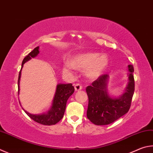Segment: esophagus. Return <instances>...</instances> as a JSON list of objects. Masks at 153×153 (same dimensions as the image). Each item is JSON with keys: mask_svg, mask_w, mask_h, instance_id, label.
I'll use <instances>...</instances> for the list:
<instances>
[{"mask_svg": "<svg viewBox=\"0 0 153 153\" xmlns=\"http://www.w3.org/2000/svg\"><path fill=\"white\" fill-rule=\"evenodd\" d=\"M74 88H75V90H76V91H79V90H80L82 88V84L77 83V84H76L74 85Z\"/></svg>", "mask_w": 153, "mask_h": 153, "instance_id": "obj_1", "label": "esophagus"}]
</instances>
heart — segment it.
I'll return each instance as SVG.
<instances>
[{
    "instance_id": "b5f03b06",
    "label": "heart",
    "mask_w": 153,
    "mask_h": 153,
    "mask_svg": "<svg viewBox=\"0 0 153 153\" xmlns=\"http://www.w3.org/2000/svg\"><path fill=\"white\" fill-rule=\"evenodd\" d=\"M108 59L105 55H99L97 53H86L77 55L70 62L72 67L78 69L88 68L86 74L89 77H98L107 67ZM71 65H68L63 69L65 72L71 70Z\"/></svg>"
}]
</instances>
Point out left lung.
<instances>
[{
    "label": "left lung",
    "instance_id": "1",
    "mask_svg": "<svg viewBox=\"0 0 153 153\" xmlns=\"http://www.w3.org/2000/svg\"><path fill=\"white\" fill-rule=\"evenodd\" d=\"M128 84L126 91L118 98L108 96L106 89L108 75L103 74L86 88L88 96L87 117L96 125H107L114 123L126 114L130 108L134 91L133 65H128Z\"/></svg>",
    "mask_w": 153,
    "mask_h": 153
}]
</instances>
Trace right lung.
Here are the masks:
<instances>
[{
	"label": "right lung",
	"mask_w": 153,
	"mask_h": 153,
	"mask_svg": "<svg viewBox=\"0 0 153 153\" xmlns=\"http://www.w3.org/2000/svg\"><path fill=\"white\" fill-rule=\"evenodd\" d=\"M39 53V47H37L23 59V62H22V67L19 74L18 94H19V83H20L21 69L23 68V65L25 63L31 59L32 57L37 56ZM74 92V87L71 84H59L57 85V90L53 101L52 107L48 112L42 114L35 115L29 114L26 111H25V112L32 120L36 122V123L43 125H46V126L55 124L62 120V118L63 117L65 110L66 103H67L69 97Z\"/></svg>",
	"instance_id": "1"
}]
</instances>
